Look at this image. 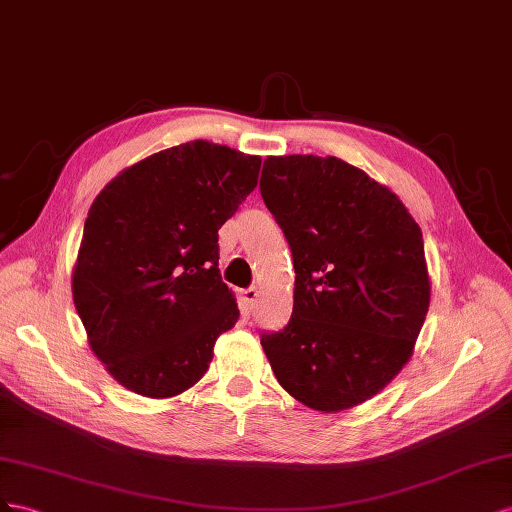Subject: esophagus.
<instances>
[{
  "label": "esophagus",
  "instance_id": "esophagus-1",
  "mask_svg": "<svg viewBox=\"0 0 512 512\" xmlns=\"http://www.w3.org/2000/svg\"><path fill=\"white\" fill-rule=\"evenodd\" d=\"M257 289L255 287H248V289H242L240 291V300H242V306H244V311H251L253 306H255V302H257Z\"/></svg>",
  "mask_w": 512,
  "mask_h": 512
}]
</instances>
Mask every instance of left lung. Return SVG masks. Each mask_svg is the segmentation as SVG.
I'll use <instances>...</instances> for the list:
<instances>
[{"mask_svg": "<svg viewBox=\"0 0 512 512\" xmlns=\"http://www.w3.org/2000/svg\"><path fill=\"white\" fill-rule=\"evenodd\" d=\"M261 197L294 255L289 324L261 334L279 384L334 414L382 392L429 311L422 231L388 186L337 156H268Z\"/></svg>", "mask_w": 512, "mask_h": 512, "instance_id": "left-lung-1", "label": "left lung"}]
</instances>
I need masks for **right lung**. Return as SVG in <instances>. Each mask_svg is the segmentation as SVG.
I'll return each instance as SVG.
<instances>
[{
	"mask_svg": "<svg viewBox=\"0 0 512 512\" xmlns=\"http://www.w3.org/2000/svg\"><path fill=\"white\" fill-rule=\"evenodd\" d=\"M259 167V156L197 139L126 167L94 199L72 300L94 356L126 390L178 397L236 326L218 229L253 193Z\"/></svg>",
	"mask_w": 512,
	"mask_h": 512,
	"instance_id": "1",
	"label": "right lung"
}]
</instances>
